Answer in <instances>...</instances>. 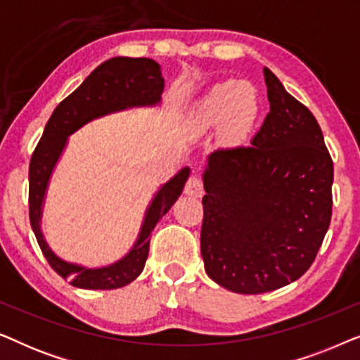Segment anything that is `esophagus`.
I'll list each match as a JSON object with an SVG mask.
<instances>
[{
	"label": "esophagus",
	"instance_id": "esophagus-1",
	"mask_svg": "<svg viewBox=\"0 0 360 360\" xmlns=\"http://www.w3.org/2000/svg\"><path fill=\"white\" fill-rule=\"evenodd\" d=\"M185 193L191 196V198H200V196L203 195V180H201L198 175H191L190 179L186 180Z\"/></svg>",
	"mask_w": 360,
	"mask_h": 360
}]
</instances>
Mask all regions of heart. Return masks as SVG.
I'll use <instances>...</instances> for the list:
<instances>
[{
    "label": "heart",
    "instance_id": "obj_1",
    "mask_svg": "<svg viewBox=\"0 0 360 360\" xmlns=\"http://www.w3.org/2000/svg\"><path fill=\"white\" fill-rule=\"evenodd\" d=\"M257 112V101L243 82H223L211 88L193 106L190 122L198 129L218 124L226 120L229 124L240 126L249 122Z\"/></svg>",
    "mask_w": 360,
    "mask_h": 360
}]
</instances>
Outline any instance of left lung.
Here are the masks:
<instances>
[{
    "instance_id": "1",
    "label": "left lung",
    "mask_w": 360,
    "mask_h": 360,
    "mask_svg": "<svg viewBox=\"0 0 360 360\" xmlns=\"http://www.w3.org/2000/svg\"><path fill=\"white\" fill-rule=\"evenodd\" d=\"M270 111L249 146L218 149L203 172L201 255L211 280L257 295L311 267L333 213V160L316 117L264 68Z\"/></svg>"
}]
</instances>
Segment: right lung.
<instances>
[{"mask_svg":"<svg viewBox=\"0 0 360 360\" xmlns=\"http://www.w3.org/2000/svg\"><path fill=\"white\" fill-rule=\"evenodd\" d=\"M164 91L160 65L152 58L115 57L96 67L85 82L53 110L29 164V219L42 254L60 277L86 290L121 288L139 277L149 255L150 233L184 191L190 169L185 167L157 191L146 211L139 238L124 257L101 269H86L57 257L44 240L41 216L52 170L68 136L91 120L134 106H154Z\"/></svg>","mask_w":360,"mask_h":360,"instance_id":"1","label":"right lung"}]
</instances>
